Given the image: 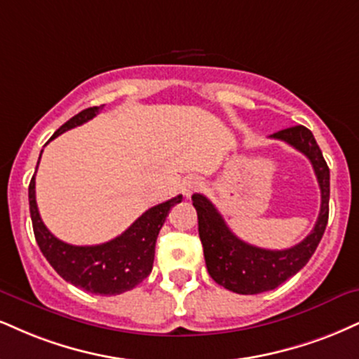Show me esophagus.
<instances>
[{"label": "esophagus", "instance_id": "esophagus-1", "mask_svg": "<svg viewBox=\"0 0 359 359\" xmlns=\"http://www.w3.org/2000/svg\"><path fill=\"white\" fill-rule=\"evenodd\" d=\"M202 187H204V180L197 175H191L182 182V194L185 197H191L194 192L201 191Z\"/></svg>", "mask_w": 359, "mask_h": 359}]
</instances>
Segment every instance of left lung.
I'll return each mask as SVG.
<instances>
[{
  "label": "left lung",
  "mask_w": 359,
  "mask_h": 359,
  "mask_svg": "<svg viewBox=\"0 0 359 359\" xmlns=\"http://www.w3.org/2000/svg\"><path fill=\"white\" fill-rule=\"evenodd\" d=\"M271 138L286 142L304 154L314 168L321 189V210L318 221L299 244L283 250H271L244 243L227 227L209 198L202 194L192 196L207 271L215 283L237 294L271 291L299 273L316 250L330 215V168L309 128L296 125L273 133Z\"/></svg>",
  "instance_id": "obj_1"
}]
</instances>
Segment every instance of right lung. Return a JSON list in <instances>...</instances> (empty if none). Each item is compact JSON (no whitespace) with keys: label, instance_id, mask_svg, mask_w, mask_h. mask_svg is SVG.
I'll return each mask as SVG.
<instances>
[{"label":"right lung","instance_id":"right-lung-1","mask_svg":"<svg viewBox=\"0 0 359 359\" xmlns=\"http://www.w3.org/2000/svg\"><path fill=\"white\" fill-rule=\"evenodd\" d=\"M100 109H103V105L81 110L67 123H63L50 140L92 120ZM28 198L34 239L40 245L43 256L56 273L67 283L92 294L116 296L130 291L152 273L157 236L165 222L170 207L179 204L182 196L172 197L162 204L150 207L123 234L109 243L97 245H72L51 234L38 212L34 175L28 187Z\"/></svg>","mask_w":359,"mask_h":359}]
</instances>
